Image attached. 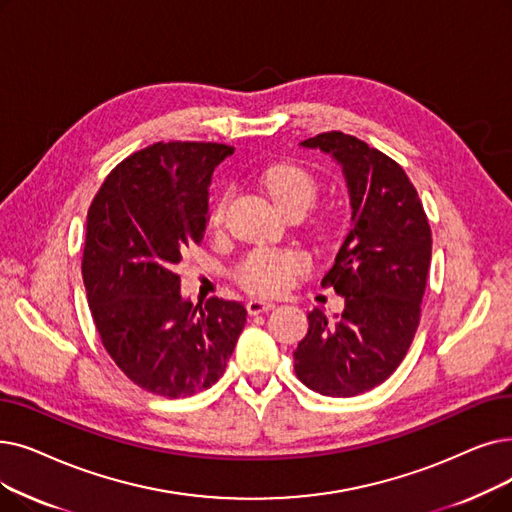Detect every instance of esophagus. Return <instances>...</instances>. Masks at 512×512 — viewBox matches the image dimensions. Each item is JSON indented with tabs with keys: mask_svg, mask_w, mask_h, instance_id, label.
<instances>
[{
	"mask_svg": "<svg viewBox=\"0 0 512 512\" xmlns=\"http://www.w3.org/2000/svg\"><path fill=\"white\" fill-rule=\"evenodd\" d=\"M274 307V303L272 301H268V299H261V297H253V299H249V303H247V309H249V314H261V311H268V309H272Z\"/></svg>",
	"mask_w": 512,
	"mask_h": 512,
	"instance_id": "obj_1",
	"label": "esophagus"
}]
</instances>
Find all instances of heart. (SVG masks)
<instances>
[{
    "label": "heart",
    "instance_id": "heart-1",
    "mask_svg": "<svg viewBox=\"0 0 512 512\" xmlns=\"http://www.w3.org/2000/svg\"><path fill=\"white\" fill-rule=\"evenodd\" d=\"M261 184L272 196V201L284 211L303 209L314 205L318 196V182L307 169L295 163H276L261 173ZM228 196H219L209 211V226L219 228L224 221ZM307 270V257L295 249H253L238 265L236 276L240 284L255 293H280L293 282L295 276Z\"/></svg>",
    "mask_w": 512,
    "mask_h": 512
}]
</instances>
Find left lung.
Returning a JSON list of instances; mask_svg holds the SVG:
<instances>
[{
  "label": "left lung",
  "instance_id": "left-lung-1",
  "mask_svg": "<svg viewBox=\"0 0 512 512\" xmlns=\"http://www.w3.org/2000/svg\"><path fill=\"white\" fill-rule=\"evenodd\" d=\"M341 167L351 228L322 278L345 299L339 316L309 311L293 358L299 381L330 397H353L387 381L406 358L420 322L431 265V228L406 171L343 131L301 142Z\"/></svg>",
  "mask_w": 512,
  "mask_h": 512
}]
</instances>
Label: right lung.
I'll return each mask as SVG.
<instances>
[{"label": "right lung", "mask_w": 512, "mask_h": 512, "mask_svg": "<svg viewBox=\"0 0 512 512\" xmlns=\"http://www.w3.org/2000/svg\"><path fill=\"white\" fill-rule=\"evenodd\" d=\"M215 142H157L108 173L87 211L81 274L104 349L131 383L188 397L224 374L247 322L238 301L182 297L177 263L201 244Z\"/></svg>", "instance_id": "add662e5"}]
</instances>
